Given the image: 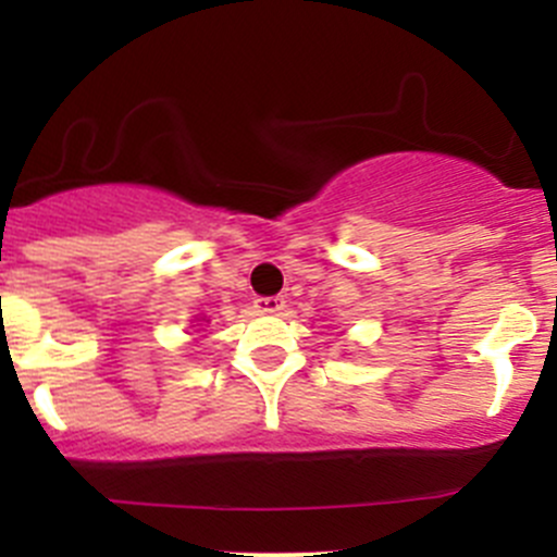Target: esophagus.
<instances>
[{
    "label": "esophagus",
    "mask_w": 557,
    "mask_h": 557,
    "mask_svg": "<svg viewBox=\"0 0 557 557\" xmlns=\"http://www.w3.org/2000/svg\"><path fill=\"white\" fill-rule=\"evenodd\" d=\"M252 307H256V312L261 314H274L285 310V299H280V296H258V299L252 301Z\"/></svg>",
    "instance_id": "obj_1"
}]
</instances>
